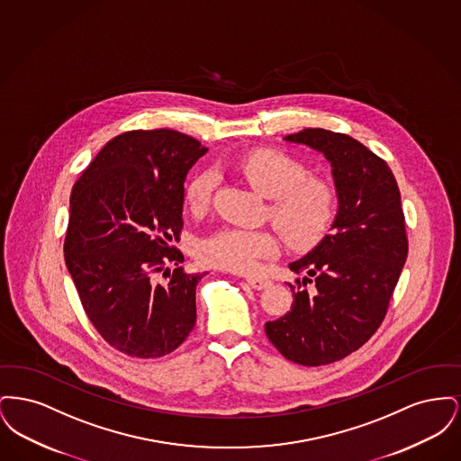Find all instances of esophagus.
Listing matches in <instances>:
<instances>
[{
  "label": "esophagus",
  "mask_w": 461,
  "mask_h": 461,
  "mask_svg": "<svg viewBox=\"0 0 461 461\" xmlns=\"http://www.w3.org/2000/svg\"><path fill=\"white\" fill-rule=\"evenodd\" d=\"M247 284L252 286L254 290H264L271 285V280L263 278V276H247Z\"/></svg>",
  "instance_id": "obj_1"
}]
</instances>
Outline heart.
Instances as JSON below:
<instances>
[{
  "label": "heart",
  "instance_id": "1",
  "mask_svg": "<svg viewBox=\"0 0 461 461\" xmlns=\"http://www.w3.org/2000/svg\"><path fill=\"white\" fill-rule=\"evenodd\" d=\"M240 175L263 197L271 198L267 216L290 249L306 250L321 240L337 211L333 185L280 150L263 149L239 162ZM218 175L203 169L185 186V202L195 214L209 209ZM278 239L266 230L221 228L202 239L197 247L200 263L233 273H254L264 259L278 254Z\"/></svg>",
  "mask_w": 461,
  "mask_h": 461
}]
</instances>
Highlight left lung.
Here are the masks:
<instances>
[{"label":"left lung","mask_w":461,"mask_h":461,"mask_svg":"<svg viewBox=\"0 0 461 461\" xmlns=\"http://www.w3.org/2000/svg\"><path fill=\"white\" fill-rule=\"evenodd\" d=\"M285 140L331 162L339 212L331 233L290 264L307 276L288 284L290 311L264 329L286 359L320 366L357 351L382 325L408 258L406 224L391 167L363 143L321 128Z\"/></svg>","instance_id":"1"}]
</instances>
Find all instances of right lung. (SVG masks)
Instances as JSON below:
<instances>
[{
    "label": "right lung",
    "instance_id": "add662e5",
    "mask_svg": "<svg viewBox=\"0 0 461 461\" xmlns=\"http://www.w3.org/2000/svg\"><path fill=\"white\" fill-rule=\"evenodd\" d=\"M205 152L173 130L122 132L72 188L67 269L91 325L130 357L171 354L195 327V290L205 273H186L173 243L183 230L185 177Z\"/></svg>",
    "mask_w": 461,
    "mask_h": 461
}]
</instances>
